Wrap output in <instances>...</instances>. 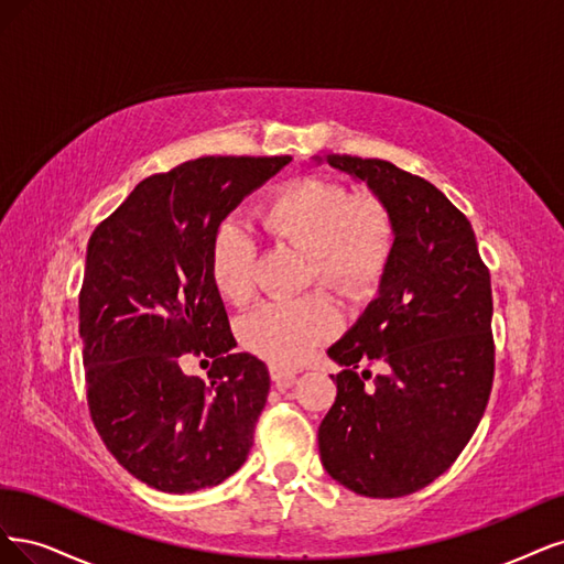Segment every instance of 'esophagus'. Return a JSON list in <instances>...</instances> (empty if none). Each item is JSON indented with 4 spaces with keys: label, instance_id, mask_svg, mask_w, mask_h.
Segmentation results:
<instances>
[{
    "label": "esophagus",
    "instance_id": "1",
    "mask_svg": "<svg viewBox=\"0 0 564 564\" xmlns=\"http://www.w3.org/2000/svg\"><path fill=\"white\" fill-rule=\"evenodd\" d=\"M269 375H271V381H274V384H276L279 389L293 387L295 379H297V375H295L293 370H285V368H281V366H269Z\"/></svg>",
    "mask_w": 564,
    "mask_h": 564
}]
</instances>
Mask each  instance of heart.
Segmentation results:
<instances>
[{
  "label": "heart",
  "mask_w": 564,
  "mask_h": 564,
  "mask_svg": "<svg viewBox=\"0 0 564 564\" xmlns=\"http://www.w3.org/2000/svg\"><path fill=\"white\" fill-rule=\"evenodd\" d=\"M260 227L281 243L312 258L308 276L347 300L368 297L384 276L395 243L393 217L372 196L356 198L333 180L304 177L285 185L260 210ZM213 283L229 304L243 306L256 295V248L246 231L227 225L210 248ZM339 325L325 295L297 302H269L241 325L243 347L274 366H295Z\"/></svg>",
  "instance_id": "heart-1"
}]
</instances>
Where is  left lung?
Here are the masks:
<instances>
[{
    "mask_svg": "<svg viewBox=\"0 0 564 564\" xmlns=\"http://www.w3.org/2000/svg\"><path fill=\"white\" fill-rule=\"evenodd\" d=\"M316 161L366 183L395 227L377 297L328 349L344 370L330 375L337 398L318 426L321 462L356 495L405 497L445 474L487 408L489 271L466 215L424 177L381 159ZM370 361L377 376L365 368Z\"/></svg>",
    "mask_w": 564,
    "mask_h": 564,
    "instance_id": "left-lung-1",
    "label": "left lung"
}]
</instances>
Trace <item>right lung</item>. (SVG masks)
<instances>
[{"mask_svg":"<svg viewBox=\"0 0 564 564\" xmlns=\"http://www.w3.org/2000/svg\"><path fill=\"white\" fill-rule=\"evenodd\" d=\"M290 156H202L144 177L90 234L79 337L90 420L129 474L159 492L220 485L252 447L269 370L236 339L210 276L225 217ZM214 358L208 386L178 368Z\"/></svg>","mask_w":564,"mask_h":564,"instance_id":"obj_1","label":"right lung"}]
</instances>
